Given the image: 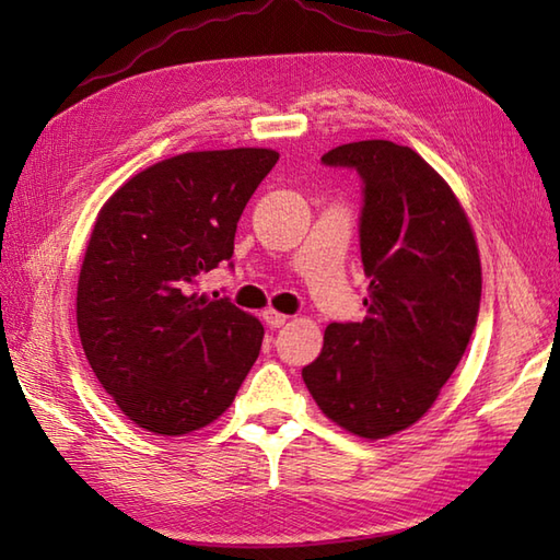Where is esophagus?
<instances>
[{"label": "esophagus", "mask_w": 560, "mask_h": 560, "mask_svg": "<svg viewBox=\"0 0 560 560\" xmlns=\"http://www.w3.org/2000/svg\"><path fill=\"white\" fill-rule=\"evenodd\" d=\"M261 319H265V323H267L269 327H281V325H287L289 315L277 313V311H271V307H267V311L261 313Z\"/></svg>", "instance_id": "1"}]
</instances>
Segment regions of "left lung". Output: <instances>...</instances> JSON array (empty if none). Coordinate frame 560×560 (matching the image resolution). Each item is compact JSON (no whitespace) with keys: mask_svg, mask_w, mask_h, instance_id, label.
<instances>
[{"mask_svg":"<svg viewBox=\"0 0 560 560\" xmlns=\"http://www.w3.org/2000/svg\"><path fill=\"white\" fill-rule=\"evenodd\" d=\"M323 163L361 177L371 287L363 323H331L303 380L331 421L377 440L419 421L467 351L481 303L479 249L452 189L413 149L353 141Z\"/></svg>","mask_w":560,"mask_h":560,"instance_id":"8db88e82","label":"left lung"}]
</instances>
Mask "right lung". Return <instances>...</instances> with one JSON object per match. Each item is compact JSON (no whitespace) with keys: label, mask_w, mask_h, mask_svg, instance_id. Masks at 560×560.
Listing matches in <instances>:
<instances>
[{"label":"right lung","mask_w":560,"mask_h":560,"mask_svg":"<svg viewBox=\"0 0 560 560\" xmlns=\"http://www.w3.org/2000/svg\"><path fill=\"white\" fill-rule=\"evenodd\" d=\"M277 161L269 149L180 153L129 177L101 209L77 325L98 383L139 428H205L257 361L259 319L192 287L231 261L237 219Z\"/></svg>","instance_id":"obj_1"}]
</instances>
